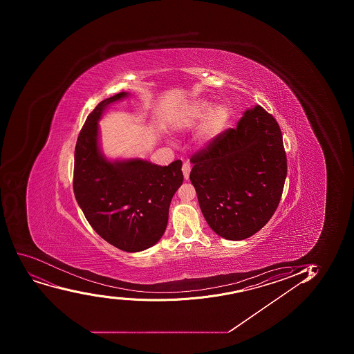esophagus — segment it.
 Wrapping results in <instances>:
<instances>
[{
	"label": "esophagus",
	"instance_id": "34e87169",
	"mask_svg": "<svg viewBox=\"0 0 354 354\" xmlns=\"http://www.w3.org/2000/svg\"><path fill=\"white\" fill-rule=\"evenodd\" d=\"M190 171H192V167H190L189 162H185L183 166V178H185V180L189 179Z\"/></svg>",
	"mask_w": 354,
	"mask_h": 354
}]
</instances>
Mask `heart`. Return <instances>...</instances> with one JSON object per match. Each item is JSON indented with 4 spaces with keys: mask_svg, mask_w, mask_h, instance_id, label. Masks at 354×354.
<instances>
[{
    "mask_svg": "<svg viewBox=\"0 0 354 354\" xmlns=\"http://www.w3.org/2000/svg\"><path fill=\"white\" fill-rule=\"evenodd\" d=\"M230 119L231 112L227 106H214L207 100H194L174 120V127L178 130H190L203 120L197 130L196 138L198 143L207 145L226 129Z\"/></svg>",
    "mask_w": 354,
    "mask_h": 354,
    "instance_id": "b5f03b06",
    "label": "heart"
}]
</instances>
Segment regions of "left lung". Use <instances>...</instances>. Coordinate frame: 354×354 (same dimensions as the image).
<instances>
[{
	"mask_svg": "<svg viewBox=\"0 0 354 354\" xmlns=\"http://www.w3.org/2000/svg\"><path fill=\"white\" fill-rule=\"evenodd\" d=\"M190 162V181L216 234L245 240L272 217L286 179V153L278 123L261 106L245 109L236 128L219 135Z\"/></svg>",
	"mask_w": 354,
	"mask_h": 354,
	"instance_id": "left-lung-1",
	"label": "left lung"
}]
</instances>
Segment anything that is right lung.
Instances as JSON below:
<instances>
[{
  "instance_id": "right-lung-1",
  "label": "right lung",
  "mask_w": 354,
  "mask_h": 354,
  "mask_svg": "<svg viewBox=\"0 0 354 354\" xmlns=\"http://www.w3.org/2000/svg\"><path fill=\"white\" fill-rule=\"evenodd\" d=\"M120 92L99 102L85 121L75 149L74 193L92 228L123 252L156 245L167 226L171 198L183 183V161L159 166L142 158L109 159L102 150L99 121Z\"/></svg>"
}]
</instances>
